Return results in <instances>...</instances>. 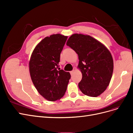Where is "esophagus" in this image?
Segmentation results:
<instances>
[{"mask_svg": "<svg viewBox=\"0 0 133 133\" xmlns=\"http://www.w3.org/2000/svg\"><path fill=\"white\" fill-rule=\"evenodd\" d=\"M74 72H75V70H72V71H71L70 73V74L72 75H73V74L74 73Z\"/></svg>", "mask_w": 133, "mask_h": 133, "instance_id": "obj_1", "label": "esophagus"}]
</instances>
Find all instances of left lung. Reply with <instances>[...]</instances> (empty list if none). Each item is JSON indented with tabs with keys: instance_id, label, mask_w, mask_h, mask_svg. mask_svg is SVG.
Here are the masks:
<instances>
[{
	"instance_id": "1",
	"label": "left lung",
	"mask_w": 133,
	"mask_h": 133,
	"mask_svg": "<svg viewBox=\"0 0 133 133\" xmlns=\"http://www.w3.org/2000/svg\"><path fill=\"white\" fill-rule=\"evenodd\" d=\"M66 45L79 58L78 68L82 79L78 84L84 94L96 97L105 91L110 83L114 63L110 52L105 45L89 35L74 34Z\"/></svg>"
}]
</instances>
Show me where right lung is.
Masks as SVG:
<instances>
[{"mask_svg": "<svg viewBox=\"0 0 133 133\" xmlns=\"http://www.w3.org/2000/svg\"><path fill=\"white\" fill-rule=\"evenodd\" d=\"M67 36L60 34L46 37L35 46L29 61L31 79L39 93L49 101L65 94L70 74L59 68L60 53Z\"/></svg>", "mask_w": 133, "mask_h": 133, "instance_id": "add662e5", "label": "right lung"}]
</instances>
